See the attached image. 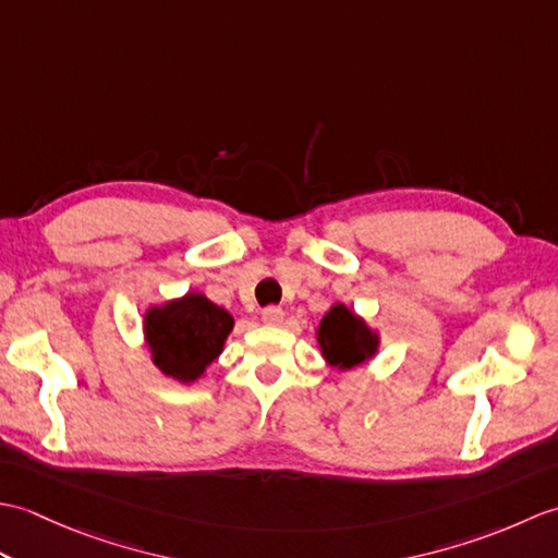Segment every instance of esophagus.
<instances>
[{"label":"esophagus","mask_w":558,"mask_h":558,"mask_svg":"<svg viewBox=\"0 0 558 558\" xmlns=\"http://www.w3.org/2000/svg\"><path fill=\"white\" fill-rule=\"evenodd\" d=\"M282 316H286V312H282L280 306H266V310L260 312V318H264V324L268 326H278L282 322Z\"/></svg>","instance_id":"34e87169"}]
</instances>
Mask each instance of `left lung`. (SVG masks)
Returning <instances> with one entry per match:
<instances>
[{"instance_id": "8db88e82", "label": "left lung", "mask_w": 558, "mask_h": 558, "mask_svg": "<svg viewBox=\"0 0 558 558\" xmlns=\"http://www.w3.org/2000/svg\"><path fill=\"white\" fill-rule=\"evenodd\" d=\"M318 348L324 360L336 369H352L374 357L378 350V336L345 304H333L322 318L316 330Z\"/></svg>"}]
</instances>
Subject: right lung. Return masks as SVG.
<instances>
[{"label":"right lung","mask_w":558,"mask_h":558,"mask_svg":"<svg viewBox=\"0 0 558 558\" xmlns=\"http://www.w3.org/2000/svg\"><path fill=\"white\" fill-rule=\"evenodd\" d=\"M232 326L234 318L201 292L150 306L144 316L153 364L180 384L204 376L206 366L222 352Z\"/></svg>","instance_id":"obj_1"}]
</instances>
